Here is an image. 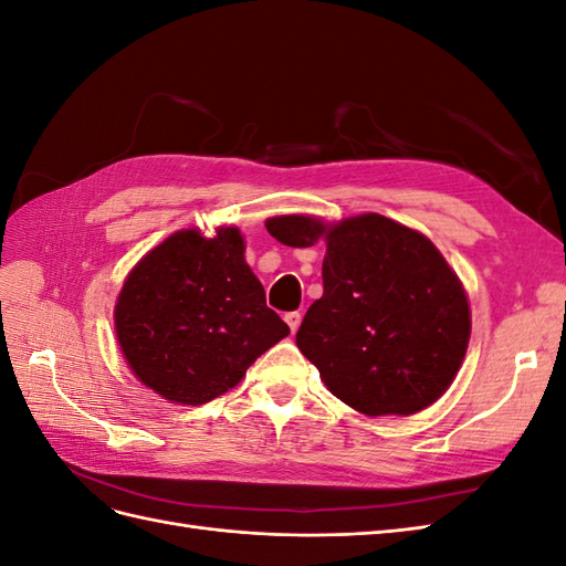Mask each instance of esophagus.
<instances>
[{
  "label": "esophagus",
  "instance_id": "esophagus-1",
  "mask_svg": "<svg viewBox=\"0 0 566 566\" xmlns=\"http://www.w3.org/2000/svg\"><path fill=\"white\" fill-rule=\"evenodd\" d=\"M285 323L290 325V331H293V333H297V328H300V323H302V314L300 312H287L285 316Z\"/></svg>",
  "mask_w": 566,
  "mask_h": 566
}]
</instances>
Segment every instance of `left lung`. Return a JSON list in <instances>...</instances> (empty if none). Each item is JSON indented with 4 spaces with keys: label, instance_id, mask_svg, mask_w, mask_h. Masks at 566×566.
<instances>
[{
    "label": "left lung",
    "instance_id": "obj_1",
    "mask_svg": "<svg viewBox=\"0 0 566 566\" xmlns=\"http://www.w3.org/2000/svg\"><path fill=\"white\" fill-rule=\"evenodd\" d=\"M266 231L290 248L325 243L323 295L295 339L339 401L373 418L410 416L451 387L470 304L430 238L375 212L337 224L283 214Z\"/></svg>",
    "mask_w": 566,
    "mask_h": 566
}]
</instances>
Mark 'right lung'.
<instances>
[{"instance_id": "obj_1", "label": "right lung", "mask_w": 566, "mask_h": 566, "mask_svg": "<svg viewBox=\"0 0 566 566\" xmlns=\"http://www.w3.org/2000/svg\"><path fill=\"white\" fill-rule=\"evenodd\" d=\"M115 335L132 373L175 403L200 406L233 389L290 335L245 264L235 227L205 238L177 231L136 264L115 304Z\"/></svg>"}]
</instances>
